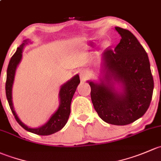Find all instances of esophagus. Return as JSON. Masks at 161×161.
<instances>
[{"label":"esophagus","instance_id":"34e87169","mask_svg":"<svg viewBox=\"0 0 161 161\" xmlns=\"http://www.w3.org/2000/svg\"><path fill=\"white\" fill-rule=\"evenodd\" d=\"M89 76H90V74L86 69H81V70H80V77L81 80H87L89 77Z\"/></svg>","mask_w":161,"mask_h":161}]
</instances>
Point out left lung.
<instances>
[{
	"mask_svg": "<svg viewBox=\"0 0 161 161\" xmlns=\"http://www.w3.org/2000/svg\"><path fill=\"white\" fill-rule=\"evenodd\" d=\"M122 39L115 49L102 54L104 78L88 81L91 97L99 117L112 125H125L142 117L148 109L153 79L148 56L131 31L115 27ZM115 83L121 90L115 88Z\"/></svg>",
	"mask_w": 161,
	"mask_h": 161,
	"instance_id": "8db88e82",
	"label": "left lung"
}]
</instances>
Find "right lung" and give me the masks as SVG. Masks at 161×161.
<instances>
[{
    "label": "right lung",
    "instance_id": "1",
    "mask_svg": "<svg viewBox=\"0 0 161 161\" xmlns=\"http://www.w3.org/2000/svg\"><path fill=\"white\" fill-rule=\"evenodd\" d=\"M27 43V40H25L24 42L18 48L15 53L10 59L8 69H7V80L5 84L6 97L8 99V104H9L10 108H11L13 115L15 118L16 121L23 129L29 131V132H32V133L37 134V135H51V134H53L62 130L67 122L69 113H70L71 101H72L73 96L76 92L77 86L80 84V77H79L78 74H77L72 79L65 83L64 85L61 86L59 93V108L56 111L55 113L53 114L52 116L50 117V119L46 123H45L43 125L39 127V128H30V127L25 125L18 117L17 114L15 113V111L14 109V106H13L12 103V86L13 83H14L16 69H17L19 63L21 62V57H22L23 48H24L25 45Z\"/></svg>",
    "mask_w": 161,
    "mask_h": 161
}]
</instances>
